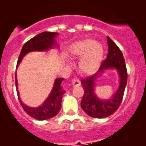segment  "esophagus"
<instances>
[{"mask_svg": "<svg viewBox=\"0 0 146 146\" xmlns=\"http://www.w3.org/2000/svg\"><path fill=\"white\" fill-rule=\"evenodd\" d=\"M72 84H73V86H80V82L79 80L78 79H74L72 81Z\"/></svg>", "mask_w": 146, "mask_h": 146, "instance_id": "esophagus-1", "label": "esophagus"}]
</instances>
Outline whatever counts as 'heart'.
Listing matches in <instances>:
<instances>
[{
    "label": "heart",
    "instance_id": "b5f03b06",
    "mask_svg": "<svg viewBox=\"0 0 146 146\" xmlns=\"http://www.w3.org/2000/svg\"><path fill=\"white\" fill-rule=\"evenodd\" d=\"M69 54L72 57H82L79 70L84 74H91L98 70L104 56V48L100 42L93 39L76 41L69 48Z\"/></svg>",
    "mask_w": 146,
    "mask_h": 146
}]
</instances>
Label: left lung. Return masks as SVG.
Wrapping results in <instances>:
<instances>
[{"mask_svg": "<svg viewBox=\"0 0 146 146\" xmlns=\"http://www.w3.org/2000/svg\"><path fill=\"white\" fill-rule=\"evenodd\" d=\"M108 53L107 58L96 73L83 79L84 94L81 101V108L88 115L95 118H104L113 114L118 108L122 101L124 90L127 84V73L125 60L118 46L107 36ZM108 69H115L120 77V84L117 92L109 99H100L94 92L95 82L99 75Z\"/></svg>", "mask_w": 146, "mask_h": 146, "instance_id": "left-lung-1", "label": "left lung"}]
</instances>
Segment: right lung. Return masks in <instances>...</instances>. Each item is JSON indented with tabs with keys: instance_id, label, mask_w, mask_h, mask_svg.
<instances>
[{
	"instance_id": "right-lung-1",
	"label": "right lung",
	"mask_w": 146,
	"mask_h": 146,
	"mask_svg": "<svg viewBox=\"0 0 146 146\" xmlns=\"http://www.w3.org/2000/svg\"><path fill=\"white\" fill-rule=\"evenodd\" d=\"M59 34L57 33L43 32L27 41L22 48L19 59H18L17 69L23 60V57L27 54L34 51L45 52L54 47H58L55 40V38ZM63 80V78L55 79L51 92L50 93L49 96L44 102L42 104L36 108L30 107L25 104L20 98L19 92L18 90L17 73H16V88H17L19 102L22 107L23 108L24 110L32 117L38 119V120H45V119L52 118L56 115H57L61 108L62 99L64 94L65 93V91L62 89L61 86Z\"/></svg>"
}]
</instances>
